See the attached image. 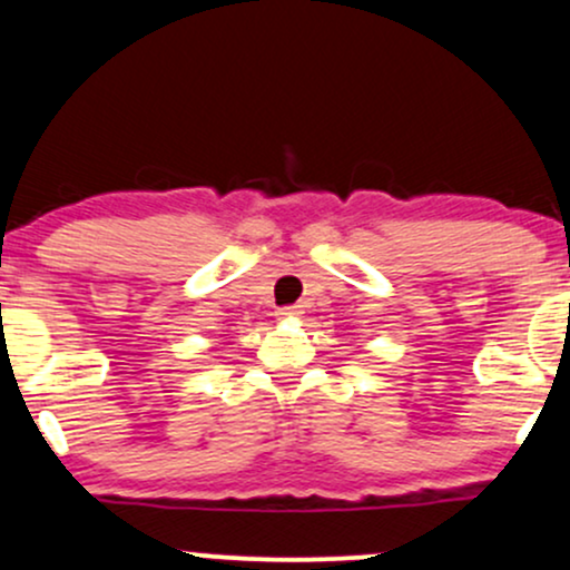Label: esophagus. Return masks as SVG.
Instances as JSON below:
<instances>
[{
  "label": "esophagus",
  "mask_w": 570,
  "mask_h": 570,
  "mask_svg": "<svg viewBox=\"0 0 570 570\" xmlns=\"http://www.w3.org/2000/svg\"><path fill=\"white\" fill-rule=\"evenodd\" d=\"M299 313H303V311H299V305H286V307H278V311H276L278 318H297Z\"/></svg>",
  "instance_id": "34e87169"
}]
</instances>
